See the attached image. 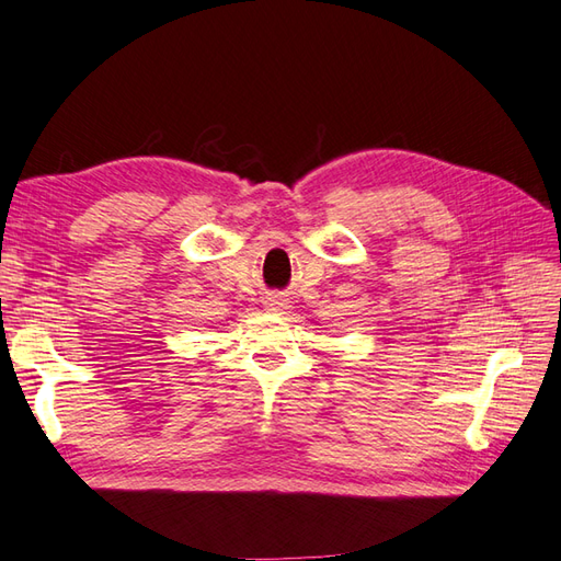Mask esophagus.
I'll return each instance as SVG.
<instances>
[{
    "label": "esophagus",
    "instance_id": "obj_1",
    "mask_svg": "<svg viewBox=\"0 0 561 561\" xmlns=\"http://www.w3.org/2000/svg\"><path fill=\"white\" fill-rule=\"evenodd\" d=\"M266 307H268L271 311H283V309H288V299H283V297H266Z\"/></svg>",
    "mask_w": 561,
    "mask_h": 561
}]
</instances>
